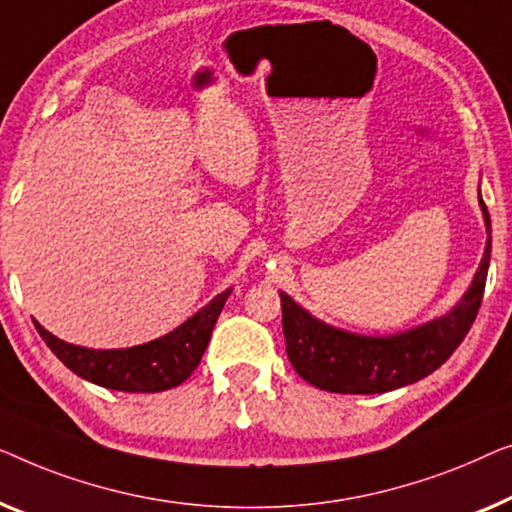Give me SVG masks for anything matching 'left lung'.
I'll return each mask as SVG.
<instances>
[{
	"instance_id": "left-lung-1",
	"label": "left lung",
	"mask_w": 512,
	"mask_h": 512,
	"mask_svg": "<svg viewBox=\"0 0 512 512\" xmlns=\"http://www.w3.org/2000/svg\"><path fill=\"white\" fill-rule=\"evenodd\" d=\"M487 225V246L480 269L464 299L445 315L406 334L357 336L315 320L280 292L287 357L306 383L336 394H383L427 378L450 359L482 304L492 255V220L480 199Z\"/></svg>"
}]
</instances>
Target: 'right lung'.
<instances>
[{
	"label": "right lung",
	"mask_w": 512,
	"mask_h": 512,
	"mask_svg": "<svg viewBox=\"0 0 512 512\" xmlns=\"http://www.w3.org/2000/svg\"><path fill=\"white\" fill-rule=\"evenodd\" d=\"M229 290L171 334L125 350H90L64 343L39 322L34 327L60 362L90 383L118 392H164L178 387L197 369Z\"/></svg>",
	"instance_id": "right-lung-1"
}]
</instances>
